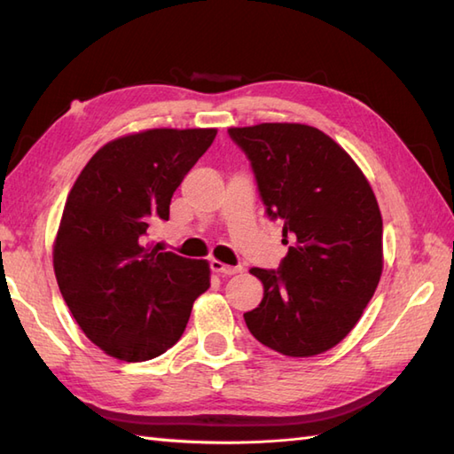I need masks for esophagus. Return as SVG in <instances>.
Returning a JSON list of instances; mask_svg holds the SVG:
<instances>
[{"label": "esophagus", "mask_w": 454, "mask_h": 454, "mask_svg": "<svg viewBox=\"0 0 454 454\" xmlns=\"http://www.w3.org/2000/svg\"><path fill=\"white\" fill-rule=\"evenodd\" d=\"M210 269H212V271H215V273L222 275V277H230V275H236V273L242 271V267L226 265V263L218 262V259H212V262H210Z\"/></svg>", "instance_id": "34e87169"}]
</instances>
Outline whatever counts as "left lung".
Wrapping results in <instances>:
<instances>
[{
    "label": "left lung",
    "instance_id": "8db88e82",
    "mask_svg": "<svg viewBox=\"0 0 454 454\" xmlns=\"http://www.w3.org/2000/svg\"><path fill=\"white\" fill-rule=\"evenodd\" d=\"M252 161L288 254L254 267L263 301L246 312L259 343L286 356L332 349L363 316L382 275V216L364 173L327 134L298 122L228 129Z\"/></svg>",
    "mask_w": 454,
    "mask_h": 454
}]
</instances>
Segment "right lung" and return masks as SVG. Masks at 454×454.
Masks as SVG:
<instances>
[{
    "label": "right lung",
    "instance_id": "add662e5",
    "mask_svg": "<svg viewBox=\"0 0 454 454\" xmlns=\"http://www.w3.org/2000/svg\"><path fill=\"white\" fill-rule=\"evenodd\" d=\"M216 129H150L105 144L66 199L52 249L58 286L88 340L119 361L168 351L185 332L192 302L210 286L205 259L146 244L169 218L187 171Z\"/></svg>",
    "mask_w": 454,
    "mask_h": 454
}]
</instances>
